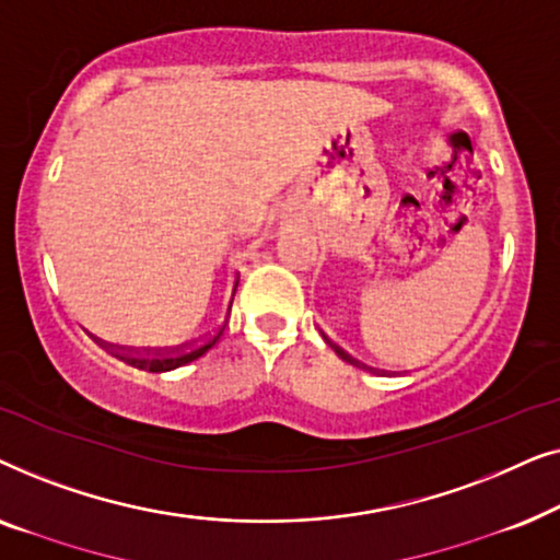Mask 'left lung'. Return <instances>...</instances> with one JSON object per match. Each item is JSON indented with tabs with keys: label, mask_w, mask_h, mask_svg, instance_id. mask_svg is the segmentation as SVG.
<instances>
[{
	"label": "left lung",
	"mask_w": 560,
	"mask_h": 560,
	"mask_svg": "<svg viewBox=\"0 0 560 560\" xmlns=\"http://www.w3.org/2000/svg\"><path fill=\"white\" fill-rule=\"evenodd\" d=\"M324 339H326V336H324ZM328 343H331V341H328ZM331 349H334V351H336V354H339V357H341V359H343V362H349V364H354V366H357V364H359V362H357V359H354V357H349V354H347V351H343V349H339V347H336V343H331ZM362 366H364V364H362Z\"/></svg>",
	"instance_id": "8db88e82"
}]
</instances>
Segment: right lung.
Masks as SVG:
<instances>
[{"instance_id": "1", "label": "right lung", "mask_w": 560, "mask_h": 560, "mask_svg": "<svg viewBox=\"0 0 560 560\" xmlns=\"http://www.w3.org/2000/svg\"><path fill=\"white\" fill-rule=\"evenodd\" d=\"M234 290H236V285H234ZM229 308H232V305H229ZM224 326H219L217 331L209 334L201 341H190V343H183V347H173V349H129V347H114V343H106V349H109L117 359H121V362H127L129 366H137V370L167 372V370H175V366L194 362V359H198V357H203L206 351H209L213 343L219 341V336L224 334Z\"/></svg>"}]
</instances>
